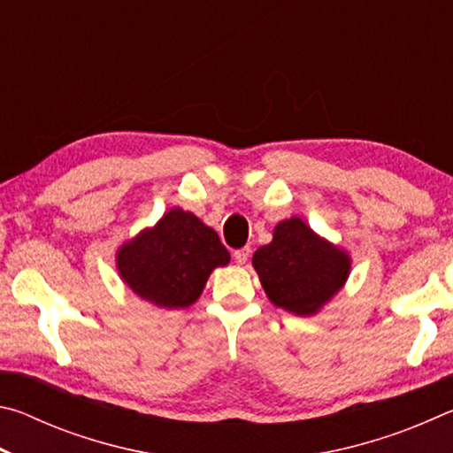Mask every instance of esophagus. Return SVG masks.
<instances>
[{"label": "esophagus", "instance_id": "obj_1", "mask_svg": "<svg viewBox=\"0 0 453 453\" xmlns=\"http://www.w3.org/2000/svg\"><path fill=\"white\" fill-rule=\"evenodd\" d=\"M250 254H251V250H250V248H240V250H235V251H234V259H235L237 264L242 265V264L248 262Z\"/></svg>", "mask_w": 453, "mask_h": 453}]
</instances>
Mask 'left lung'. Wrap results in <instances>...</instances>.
<instances>
[{
    "mask_svg": "<svg viewBox=\"0 0 453 453\" xmlns=\"http://www.w3.org/2000/svg\"><path fill=\"white\" fill-rule=\"evenodd\" d=\"M251 262L267 297L297 316L316 313L349 273L346 251L321 240L300 218L275 226L273 242L262 245Z\"/></svg>",
    "mask_w": 453,
    "mask_h": 453,
    "instance_id": "left-lung-1",
    "label": "left lung"
}]
</instances>
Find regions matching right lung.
<instances>
[{
    "mask_svg": "<svg viewBox=\"0 0 453 453\" xmlns=\"http://www.w3.org/2000/svg\"><path fill=\"white\" fill-rule=\"evenodd\" d=\"M229 251L211 227L180 208L159 224L121 245L118 270L137 296L157 308L173 310L194 303Z\"/></svg>",
    "mask_w": 453,
    "mask_h": 453,
    "instance_id": "obj_1",
    "label": "right lung"
}]
</instances>
